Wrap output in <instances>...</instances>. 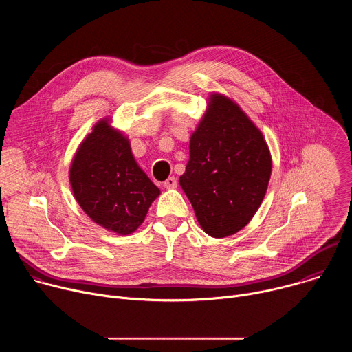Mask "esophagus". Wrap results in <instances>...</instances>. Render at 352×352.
Listing matches in <instances>:
<instances>
[{"label": "esophagus", "instance_id": "1", "mask_svg": "<svg viewBox=\"0 0 352 352\" xmlns=\"http://www.w3.org/2000/svg\"><path fill=\"white\" fill-rule=\"evenodd\" d=\"M164 188H167V189H174V188H177V178H175V177L167 178V179L164 181Z\"/></svg>", "mask_w": 352, "mask_h": 352}]
</instances>
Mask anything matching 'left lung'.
<instances>
[{
	"mask_svg": "<svg viewBox=\"0 0 352 352\" xmlns=\"http://www.w3.org/2000/svg\"><path fill=\"white\" fill-rule=\"evenodd\" d=\"M272 174L262 132L231 98L212 94L189 142V162L179 177L206 234L224 238L258 212Z\"/></svg>",
	"mask_w": 352,
	"mask_h": 352,
	"instance_id": "left-lung-1",
	"label": "left lung"
}]
</instances>
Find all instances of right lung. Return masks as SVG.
I'll return each instance as SVG.
<instances>
[{
  "mask_svg": "<svg viewBox=\"0 0 352 352\" xmlns=\"http://www.w3.org/2000/svg\"><path fill=\"white\" fill-rule=\"evenodd\" d=\"M69 181L83 212L120 235L133 232L160 195L135 162L128 138L111 128L107 118L98 121L80 143Z\"/></svg>",
  "mask_w": 352,
  "mask_h": 352,
  "instance_id": "1",
  "label": "right lung"
}]
</instances>
